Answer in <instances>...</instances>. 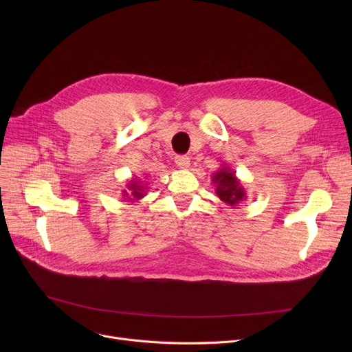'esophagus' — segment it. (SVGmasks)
<instances>
[{
	"label": "esophagus",
	"instance_id": "obj_1",
	"mask_svg": "<svg viewBox=\"0 0 352 352\" xmlns=\"http://www.w3.org/2000/svg\"><path fill=\"white\" fill-rule=\"evenodd\" d=\"M175 164H177L178 168H181V170H187V168H190L191 161H190V158H188V157H186V155H178V157L175 158Z\"/></svg>",
	"mask_w": 352,
	"mask_h": 352
}]
</instances>
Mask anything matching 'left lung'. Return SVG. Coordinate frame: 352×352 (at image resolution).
<instances>
[{
    "label": "left lung",
    "instance_id": "left-lung-1",
    "mask_svg": "<svg viewBox=\"0 0 352 352\" xmlns=\"http://www.w3.org/2000/svg\"><path fill=\"white\" fill-rule=\"evenodd\" d=\"M211 178L215 186V194L227 206L236 207L239 202L247 199V192L243 182L238 179L235 171H232L230 166L223 165L212 174Z\"/></svg>",
    "mask_w": 352,
    "mask_h": 352
}]
</instances>
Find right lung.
<instances>
[{"instance_id":"obj_1","label":"right lung","mask_w":352,"mask_h":352,"mask_svg":"<svg viewBox=\"0 0 352 352\" xmlns=\"http://www.w3.org/2000/svg\"><path fill=\"white\" fill-rule=\"evenodd\" d=\"M145 197V186L140 178H131L126 182V190H122V198L129 202H138ZM124 199V201H125Z\"/></svg>"}]
</instances>
